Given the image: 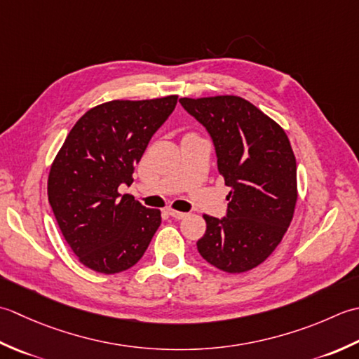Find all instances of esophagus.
<instances>
[{
    "mask_svg": "<svg viewBox=\"0 0 359 359\" xmlns=\"http://www.w3.org/2000/svg\"><path fill=\"white\" fill-rule=\"evenodd\" d=\"M167 214H169L173 218H177V220H182V218L187 217L186 212H180V210H175V209H169V210H167Z\"/></svg>",
    "mask_w": 359,
    "mask_h": 359,
    "instance_id": "1",
    "label": "esophagus"
}]
</instances>
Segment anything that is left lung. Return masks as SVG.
Listing matches in <instances>:
<instances>
[{
  "mask_svg": "<svg viewBox=\"0 0 359 359\" xmlns=\"http://www.w3.org/2000/svg\"><path fill=\"white\" fill-rule=\"evenodd\" d=\"M206 128L228 195L226 217L204 215L201 257L226 273H245L280 243L297 200L296 158L288 136L257 107L237 96L180 99Z\"/></svg>",
  "mask_w": 359,
  "mask_h": 359,
  "instance_id": "left-lung-1",
  "label": "left lung"
}]
</instances>
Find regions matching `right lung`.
<instances>
[{
    "mask_svg": "<svg viewBox=\"0 0 359 359\" xmlns=\"http://www.w3.org/2000/svg\"><path fill=\"white\" fill-rule=\"evenodd\" d=\"M177 100L167 96L94 107L57 153L48 180L49 204L72 252L94 271L131 268L159 228L158 209L121 195L118 187L133 182L136 164Z\"/></svg>",
    "mask_w": 359,
    "mask_h": 359,
    "instance_id": "add662e5",
    "label": "right lung"
}]
</instances>
